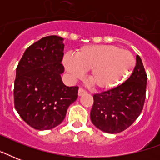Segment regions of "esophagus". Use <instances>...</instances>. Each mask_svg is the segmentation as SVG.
<instances>
[{"mask_svg": "<svg viewBox=\"0 0 160 160\" xmlns=\"http://www.w3.org/2000/svg\"><path fill=\"white\" fill-rule=\"evenodd\" d=\"M86 93L87 92H86L85 90H83V89L80 88V89H79V91H78V95H79V96H81V95H85Z\"/></svg>", "mask_w": 160, "mask_h": 160, "instance_id": "34e87169", "label": "esophagus"}]
</instances>
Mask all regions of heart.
I'll list each match as a JSON object with an SVG mask.
<instances>
[{
  "instance_id": "1",
  "label": "heart",
  "mask_w": 160,
  "mask_h": 160,
  "mask_svg": "<svg viewBox=\"0 0 160 160\" xmlns=\"http://www.w3.org/2000/svg\"><path fill=\"white\" fill-rule=\"evenodd\" d=\"M65 70L73 80L89 70V80L99 90H110L121 84L132 73L135 60L130 52L110 45L82 46L75 55H65Z\"/></svg>"
}]
</instances>
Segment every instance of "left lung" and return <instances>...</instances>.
Instances as JSON below:
<instances>
[{
	"label": "left lung",
	"mask_w": 160,
	"mask_h": 160,
	"mask_svg": "<svg viewBox=\"0 0 160 160\" xmlns=\"http://www.w3.org/2000/svg\"><path fill=\"white\" fill-rule=\"evenodd\" d=\"M147 75L141 58L131 75L119 86L93 95L90 119L98 129L109 134L124 131L141 113L145 100Z\"/></svg>",
	"instance_id": "8db88e82"
}]
</instances>
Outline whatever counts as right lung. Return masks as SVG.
I'll list each match as a JSON object with an SVG mask.
<instances>
[{"instance_id":"1","label":"right lung","mask_w":160,"mask_h":160,"mask_svg":"<svg viewBox=\"0 0 160 160\" xmlns=\"http://www.w3.org/2000/svg\"><path fill=\"white\" fill-rule=\"evenodd\" d=\"M64 39L49 36L26 49L17 67L14 103L21 119L38 130L57 126L77 100V86L62 82Z\"/></svg>"}]
</instances>
